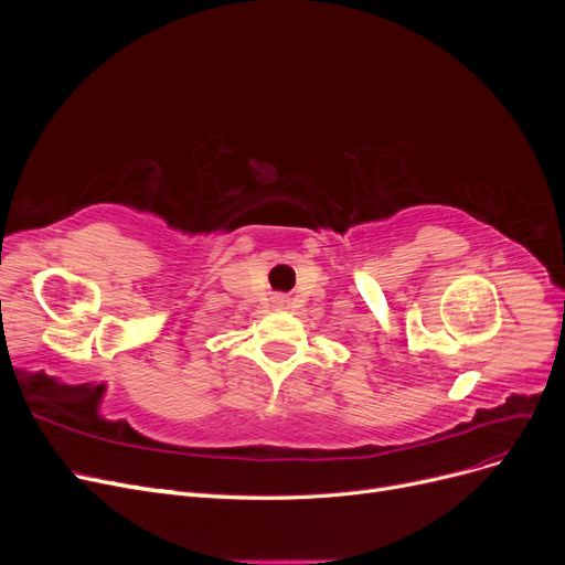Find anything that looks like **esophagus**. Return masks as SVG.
Listing matches in <instances>:
<instances>
[{
	"label": "esophagus",
	"instance_id": "esophagus-1",
	"mask_svg": "<svg viewBox=\"0 0 565 565\" xmlns=\"http://www.w3.org/2000/svg\"><path fill=\"white\" fill-rule=\"evenodd\" d=\"M276 301H278V303H280V306H285V303H287V299H285V297H278V299H276Z\"/></svg>",
	"mask_w": 565,
	"mask_h": 565
}]
</instances>
